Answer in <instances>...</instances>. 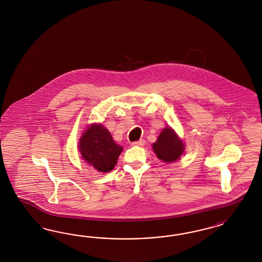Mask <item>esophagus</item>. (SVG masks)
Wrapping results in <instances>:
<instances>
[{
    "instance_id": "34e87169",
    "label": "esophagus",
    "mask_w": 262,
    "mask_h": 262,
    "mask_svg": "<svg viewBox=\"0 0 262 262\" xmlns=\"http://www.w3.org/2000/svg\"><path fill=\"white\" fill-rule=\"evenodd\" d=\"M144 144H145V140L144 139H140L138 141H135V142L132 143L133 146H138V147H142Z\"/></svg>"
}]
</instances>
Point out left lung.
Instances as JSON below:
<instances>
[{
    "instance_id": "obj_1",
    "label": "left lung",
    "mask_w": 262,
    "mask_h": 262,
    "mask_svg": "<svg viewBox=\"0 0 262 262\" xmlns=\"http://www.w3.org/2000/svg\"><path fill=\"white\" fill-rule=\"evenodd\" d=\"M152 149L158 158L165 162H174L180 159L184 150L183 143L171 127H165L159 135Z\"/></svg>"
}]
</instances>
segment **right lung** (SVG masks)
<instances>
[{"label":"right lung","instance_id":"add662e5","mask_svg":"<svg viewBox=\"0 0 262 262\" xmlns=\"http://www.w3.org/2000/svg\"><path fill=\"white\" fill-rule=\"evenodd\" d=\"M81 157L99 172H110L123 148L113 141L111 133L102 125H92L82 135L79 145Z\"/></svg>","mask_w":262,"mask_h":262}]
</instances>
